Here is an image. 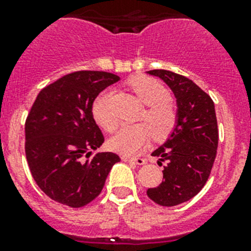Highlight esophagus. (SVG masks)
<instances>
[{"instance_id": "34e87169", "label": "esophagus", "mask_w": 251, "mask_h": 251, "mask_svg": "<svg viewBox=\"0 0 251 251\" xmlns=\"http://www.w3.org/2000/svg\"><path fill=\"white\" fill-rule=\"evenodd\" d=\"M123 161L129 162V163H134V165H137V166L146 165V162H147L145 158H127V157H124Z\"/></svg>"}]
</instances>
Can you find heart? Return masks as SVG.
Returning a JSON list of instances; mask_svg holds the SVG:
<instances>
[{
  "mask_svg": "<svg viewBox=\"0 0 251 251\" xmlns=\"http://www.w3.org/2000/svg\"><path fill=\"white\" fill-rule=\"evenodd\" d=\"M129 88L142 104L147 105L142 115V122L134 126H123L109 139L108 146L112 151L123 156H134L147 147L151 138L163 142L170 138L178 124L177 106L170 100V92L158 80L148 76L134 77ZM109 94L100 93L92 105V115L95 123L106 132L117 128V118L108 106Z\"/></svg>",
  "mask_w": 251,
  "mask_h": 251,
  "instance_id": "1",
  "label": "heart"
}]
</instances>
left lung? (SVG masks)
Here are the masks:
<instances>
[{"label": "left lung", "instance_id": "1", "mask_svg": "<svg viewBox=\"0 0 251 251\" xmlns=\"http://www.w3.org/2000/svg\"><path fill=\"white\" fill-rule=\"evenodd\" d=\"M174 92L178 124L167 141L152 152L163 166V181L148 188L151 200L161 206L186 202L202 190L211 174L219 143L216 113L210 95L188 77L168 70H151Z\"/></svg>", "mask_w": 251, "mask_h": 251}]
</instances>
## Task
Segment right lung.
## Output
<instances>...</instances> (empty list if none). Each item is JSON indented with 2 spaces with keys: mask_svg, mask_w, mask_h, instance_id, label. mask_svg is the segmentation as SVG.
<instances>
[{
  "mask_svg": "<svg viewBox=\"0 0 251 251\" xmlns=\"http://www.w3.org/2000/svg\"><path fill=\"white\" fill-rule=\"evenodd\" d=\"M119 80L106 72L81 70L45 86L25 123V152L35 182L50 199L70 207L101 192L118 154L98 152L104 142L92 115L99 93Z\"/></svg>",
  "mask_w": 251,
  "mask_h": 251,
  "instance_id": "add662e5",
  "label": "right lung"
}]
</instances>
